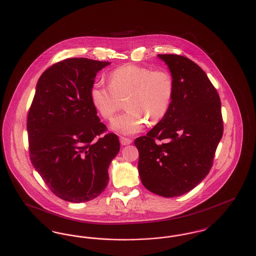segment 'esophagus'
<instances>
[{
  "mask_svg": "<svg viewBox=\"0 0 256 256\" xmlns=\"http://www.w3.org/2000/svg\"><path fill=\"white\" fill-rule=\"evenodd\" d=\"M120 142H121V144L124 145V146H126V145H130V144H132V139H130V138H126V137H120Z\"/></svg>",
  "mask_w": 256,
  "mask_h": 256,
  "instance_id": "esophagus-1",
  "label": "esophagus"
}]
</instances>
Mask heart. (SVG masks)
<instances>
[{
	"mask_svg": "<svg viewBox=\"0 0 256 256\" xmlns=\"http://www.w3.org/2000/svg\"><path fill=\"white\" fill-rule=\"evenodd\" d=\"M108 82H96L91 87L90 98L104 120H111L126 100L128 110L112 122V128L122 134L139 132L146 121L154 124L163 119L174 92L170 72L137 64L114 69L108 74Z\"/></svg>",
	"mask_w": 256,
	"mask_h": 256,
	"instance_id": "b5f03b06",
	"label": "heart"
}]
</instances>
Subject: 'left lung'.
I'll use <instances>...</instances> for the list:
<instances>
[{"mask_svg": "<svg viewBox=\"0 0 256 256\" xmlns=\"http://www.w3.org/2000/svg\"><path fill=\"white\" fill-rule=\"evenodd\" d=\"M158 58L174 78V97L164 118L134 145L143 185L156 195L174 198L189 192L208 174L224 122L219 94L204 71L183 56Z\"/></svg>", "mask_w": 256, "mask_h": 256, "instance_id": "1", "label": "left lung"}]
</instances>
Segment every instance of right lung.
Here are the masks:
<instances>
[{
	"label": "right lung",
	"mask_w": 256,
	"mask_h": 256,
	"mask_svg": "<svg viewBox=\"0 0 256 256\" xmlns=\"http://www.w3.org/2000/svg\"><path fill=\"white\" fill-rule=\"evenodd\" d=\"M108 64L84 58L54 63L39 78L28 110L30 161L50 190L66 202L100 195L120 150L118 136L104 134L108 128L90 98L96 74Z\"/></svg>",
	"instance_id": "add662e5"
}]
</instances>
